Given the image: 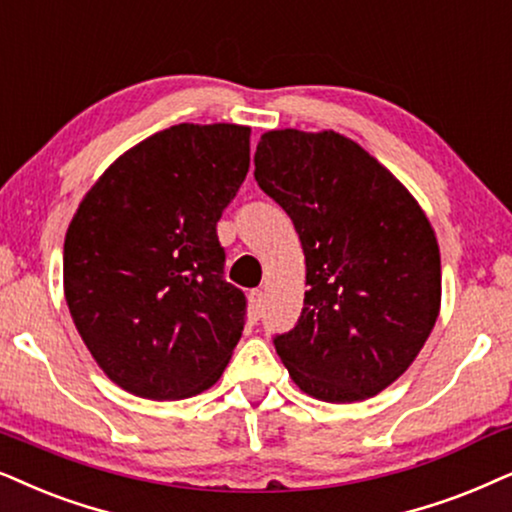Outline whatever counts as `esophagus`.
<instances>
[{"mask_svg": "<svg viewBox=\"0 0 512 512\" xmlns=\"http://www.w3.org/2000/svg\"><path fill=\"white\" fill-rule=\"evenodd\" d=\"M249 301H251V310H254V315H263V310H265V291L263 289H254L249 294Z\"/></svg>", "mask_w": 512, "mask_h": 512, "instance_id": "obj_1", "label": "esophagus"}]
</instances>
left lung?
<instances>
[{
  "label": "left lung",
  "instance_id": "8db88e82",
  "mask_svg": "<svg viewBox=\"0 0 512 512\" xmlns=\"http://www.w3.org/2000/svg\"><path fill=\"white\" fill-rule=\"evenodd\" d=\"M256 183L305 254L303 310L272 338L303 393L360 402L397 381L440 315V249L409 190L336 131H268Z\"/></svg>",
  "mask_w": 512,
  "mask_h": 512
}]
</instances>
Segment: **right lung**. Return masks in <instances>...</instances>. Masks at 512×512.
<instances>
[{
  "label": "right lung",
  "instance_id": "right-lung-1",
  "mask_svg": "<svg viewBox=\"0 0 512 512\" xmlns=\"http://www.w3.org/2000/svg\"><path fill=\"white\" fill-rule=\"evenodd\" d=\"M249 126L176 124L86 192L63 249L72 322L110 381L148 400L221 378L247 320L216 223L249 171Z\"/></svg>",
  "mask_w": 512,
  "mask_h": 512
}]
</instances>
